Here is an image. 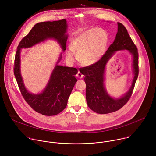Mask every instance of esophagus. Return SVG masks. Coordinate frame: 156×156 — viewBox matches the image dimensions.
<instances>
[{"mask_svg": "<svg viewBox=\"0 0 156 156\" xmlns=\"http://www.w3.org/2000/svg\"><path fill=\"white\" fill-rule=\"evenodd\" d=\"M76 76L78 77V78H83V75L80 72H78V73L76 74Z\"/></svg>", "mask_w": 156, "mask_h": 156, "instance_id": "34e87169", "label": "esophagus"}]
</instances>
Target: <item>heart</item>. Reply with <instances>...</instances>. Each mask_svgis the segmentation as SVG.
Here are the masks:
<instances>
[{
  "label": "heart",
  "instance_id": "b5f03b06",
  "mask_svg": "<svg viewBox=\"0 0 156 156\" xmlns=\"http://www.w3.org/2000/svg\"><path fill=\"white\" fill-rule=\"evenodd\" d=\"M108 34L102 28H93L82 31L72 39L66 57L70 62L75 61L76 53L78 60L85 65L97 63L104 55L108 43Z\"/></svg>",
  "mask_w": 156,
  "mask_h": 156
}]
</instances>
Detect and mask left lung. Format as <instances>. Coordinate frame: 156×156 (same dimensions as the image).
I'll use <instances>...</instances> for the list:
<instances>
[{
  "label": "left lung",
  "instance_id": "8db88e82",
  "mask_svg": "<svg viewBox=\"0 0 156 156\" xmlns=\"http://www.w3.org/2000/svg\"><path fill=\"white\" fill-rule=\"evenodd\" d=\"M127 50L133 56L132 84L129 91L119 98L115 99L107 93L104 86L105 66L109 59L118 50ZM80 72L85 76L86 99L88 107L94 112L105 114L120 109L129 99L138 76V52L125 27L118 23V31L114 42L109 46L102 57L96 63L80 68Z\"/></svg>",
  "mask_w": 156,
  "mask_h": 156
}]
</instances>
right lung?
Returning <instances> with one entry per match:
<instances>
[{"label": "right lung", "instance_id": "right-lung-1", "mask_svg": "<svg viewBox=\"0 0 156 156\" xmlns=\"http://www.w3.org/2000/svg\"><path fill=\"white\" fill-rule=\"evenodd\" d=\"M66 29L67 23L65 19L36 23L22 39L17 47L13 72L20 92L29 105L36 112L44 115H57L66 107L69 98L77 81L75 75L78 73V70L58 65L62 57L61 54L46 87L39 94L31 93L25 86L21 75V49L31 48L48 39H53L58 42L64 52L68 38V35L65 34Z\"/></svg>", "mask_w": 156, "mask_h": 156}]
</instances>
